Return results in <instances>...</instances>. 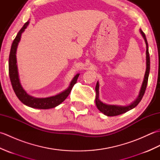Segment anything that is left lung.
<instances>
[{
  "instance_id": "left-lung-1",
  "label": "left lung",
  "mask_w": 160,
  "mask_h": 160,
  "mask_svg": "<svg viewBox=\"0 0 160 160\" xmlns=\"http://www.w3.org/2000/svg\"><path fill=\"white\" fill-rule=\"evenodd\" d=\"M140 32L141 35L143 37V38L146 43V47H147V51H146V63H147V69H146L144 77L143 82H142V86L140 88V92H139V95L138 98L135 99L132 103H131L127 106H121V105H114V104H107L102 102L99 98V82L98 81L96 83V105L97 108H98L102 113H103L105 115L107 116H116V115H119L121 114H123L126 112L130 111L132 108H135L137 105L140 103L142 98H143L144 94L145 93L146 88L147 86L148 83V79L149 76V72H150V56H149V52H148V45L147 42V38L144 33L140 29Z\"/></svg>"
}]
</instances>
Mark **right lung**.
<instances>
[{
  "instance_id": "1",
  "label": "right lung",
  "mask_w": 160,
  "mask_h": 160,
  "mask_svg": "<svg viewBox=\"0 0 160 160\" xmlns=\"http://www.w3.org/2000/svg\"><path fill=\"white\" fill-rule=\"evenodd\" d=\"M29 24V20L25 23L21 29L17 33L15 39L12 42L11 50H10L9 57V75L11 80V83L13 89L18 97V99L26 106L32 107L33 108H38V109H49L58 106L62 102L66 99L69 96L71 89L75 84L76 83L80 73L76 74L74 76L73 80L71 81L69 87L67 89L63 91L56 96L47 97V98H36L30 96L26 91L23 89L21 83H20L18 66H17L16 60V51L18 43L21 38L22 33L25 32V29L28 28Z\"/></svg>"
}]
</instances>
